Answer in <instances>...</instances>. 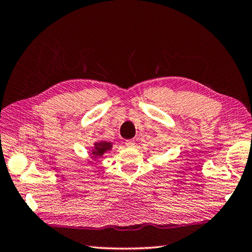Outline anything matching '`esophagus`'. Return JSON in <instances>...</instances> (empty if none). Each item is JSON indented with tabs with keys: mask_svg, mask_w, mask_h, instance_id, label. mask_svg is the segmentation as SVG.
<instances>
[{
	"mask_svg": "<svg viewBox=\"0 0 252 252\" xmlns=\"http://www.w3.org/2000/svg\"><path fill=\"white\" fill-rule=\"evenodd\" d=\"M126 146L129 147V148H133L135 146V141H134V140H126Z\"/></svg>",
	"mask_w": 252,
	"mask_h": 252,
	"instance_id": "1",
	"label": "esophagus"
}]
</instances>
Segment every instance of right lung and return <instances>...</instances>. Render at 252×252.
Wrapping results in <instances>:
<instances>
[{"instance_id": "1", "label": "right lung", "mask_w": 252, "mask_h": 252, "mask_svg": "<svg viewBox=\"0 0 252 252\" xmlns=\"http://www.w3.org/2000/svg\"><path fill=\"white\" fill-rule=\"evenodd\" d=\"M112 142H108V141H96L93 146L92 150L90 151V156L93 159H96V158L103 157L105 153H108L109 151L112 150Z\"/></svg>"}]
</instances>
